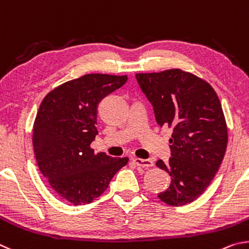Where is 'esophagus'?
<instances>
[{"label":"esophagus","mask_w":249,"mask_h":249,"mask_svg":"<svg viewBox=\"0 0 249 249\" xmlns=\"http://www.w3.org/2000/svg\"><path fill=\"white\" fill-rule=\"evenodd\" d=\"M132 160H133V163L139 167L147 168V167H152L154 165V162L152 160H142V159L134 158V159H132Z\"/></svg>","instance_id":"obj_1"}]
</instances>
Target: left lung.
I'll use <instances>...</instances> for the list:
<instances>
[{
    "mask_svg": "<svg viewBox=\"0 0 249 249\" xmlns=\"http://www.w3.org/2000/svg\"><path fill=\"white\" fill-rule=\"evenodd\" d=\"M136 77L160 127L173 128L168 163L156 162L172 184L159 198L169 206H185L203 194L224 158L228 128L220 99L209 83L179 69Z\"/></svg>",
    "mask_w": 249,
    "mask_h": 249,
    "instance_id": "obj_1",
    "label": "left lung"
}]
</instances>
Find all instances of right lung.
Listing matches in <instances>:
<instances>
[{"instance_id": "1", "label": "right lung", "mask_w": 249, "mask_h": 249, "mask_svg": "<svg viewBox=\"0 0 249 249\" xmlns=\"http://www.w3.org/2000/svg\"><path fill=\"white\" fill-rule=\"evenodd\" d=\"M127 75L87 74L48 94L39 107L33 144L39 169L60 197L81 206L108 188L128 158L95 153L97 108L104 97L124 84Z\"/></svg>"}]
</instances>
